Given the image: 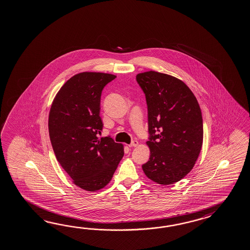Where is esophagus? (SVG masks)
<instances>
[{"instance_id": "34e87169", "label": "esophagus", "mask_w": 250, "mask_h": 250, "mask_svg": "<svg viewBox=\"0 0 250 250\" xmlns=\"http://www.w3.org/2000/svg\"><path fill=\"white\" fill-rule=\"evenodd\" d=\"M139 145V142L137 141V140H133L130 144H128V146L129 147H133V146H137Z\"/></svg>"}]
</instances>
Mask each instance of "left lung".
Wrapping results in <instances>:
<instances>
[{"label": "left lung", "instance_id": "1", "mask_svg": "<svg viewBox=\"0 0 250 250\" xmlns=\"http://www.w3.org/2000/svg\"><path fill=\"white\" fill-rule=\"evenodd\" d=\"M136 80L147 106L150 157L142 169L157 184L172 185L192 170L202 149L201 108L190 88L174 76L149 71Z\"/></svg>", "mask_w": 250, "mask_h": 250}]
</instances>
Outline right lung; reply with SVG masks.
Returning <instances> with one entry per match:
<instances>
[{"instance_id": "add662e5", "label": "right lung", "mask_w": 250, "mask_h": 250, "mask_svg": "<svg viewBox=\"0 0 250 250\" xmlns=\"http://www.w3.org/2000/svg\"><path fill=\"white\" fill-rule=\"evenodd\" d=\"M116 76L83 72L71 77L53 101L48 131L55 156L82 189L94 192L111 180L124 155L110 136L98 138L102 91Z\"/></svg>"}]
</instances>
